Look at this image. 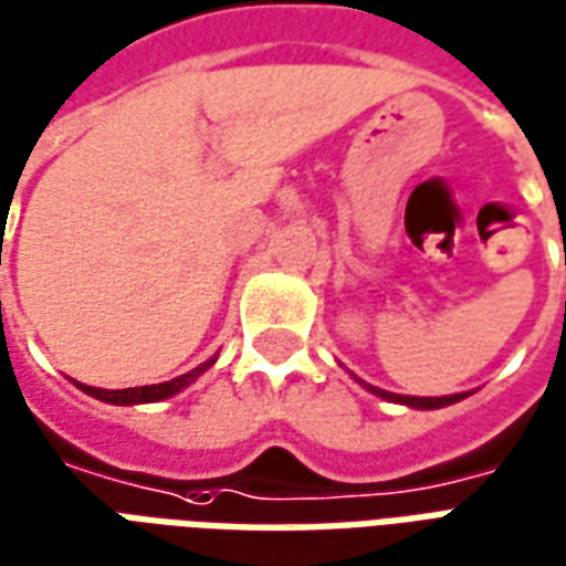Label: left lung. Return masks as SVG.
I'll list each match as a JSON object with an SVG mask.
<instances>
[{
	"instance_id": "1",
	"label": "left lung",
	"mask_w": 566,
	"mask_h": 566,
	"mask_svg": "<svg viewBox=\"0 0 566 566\" xmlns=\"http://www.w3.org/2000/svg\"><path fill=\"white\" fill-rule=\"evenodd\" d=\"M367 388L376 394V397H385V400H394V403H406L412 406V409H442V406L458 403V400L467 397V394H451V397H400V394H388L381 391V388H373V385H367Z\"/></svg>"
}]
</instances>
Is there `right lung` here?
<instances>
[{
	"mask_svg": "<svg viewBox=\"0 0 566 566\" xmlns=\"http://www.w3.org/2000/svg\"><path fill=\"white\" fill-rule=\"evenodd\" d=\"M214 364V357L206 360L202 367L190 369L185 376H178V379L160 381V385H145V388H124V391H105V388H91V385H78L81 391L91 394L96 400H105V403H115V406H133V403H157V400H166V397H172V394L185 391L187 385L193 379H199V373H206V369Z\"/></svg>",
	"mask_w": 566,
	"mask_h": 566,
	"instance_id": "right-lung-1",
	"label": "right lung"
}]
</instances>
